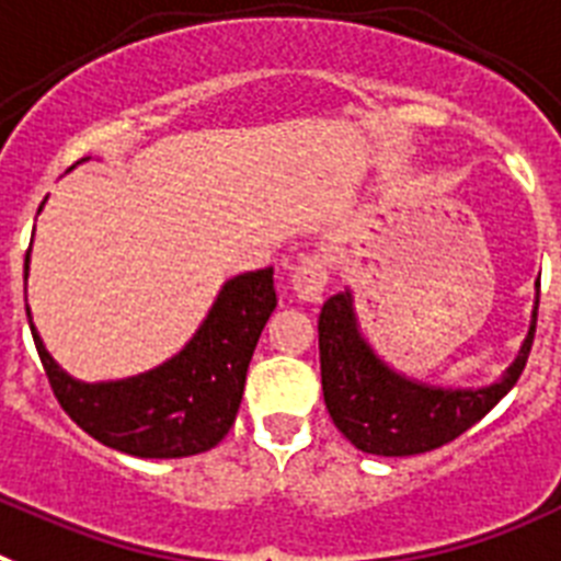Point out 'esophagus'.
Segmentation results:
<instances>
[{"label": "esophagus", "mask_w": 561, "mask_h": 561, "mask_svg": "<svg viewBox=\"0 0 561 561\" xmlns=\"http://www.w3.org/2000/svg\"><path fill=\"white\" fill-rule=\"evenodd\" d=\"M330 265L324 256H308L294 267L290 274V285H294L296 296L301 301H321L324 290H328Z\"/></svg>", "instance_id": "34e87169"}]
</instances>
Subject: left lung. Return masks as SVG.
Masks as SVG:
<instances>
[{
  "mask_svg": "<svg viewBox=\"0 0 561 561\" xmlns=\"http://www.w3.org/2000/svg\"><path fill=\"white\" fill-rule=\"evenodd\" d=\"M537 308L523 350L500 381L483 389H440L389 369L358 333L350 290L330 296L319 316L321 389L330 417L367 455L409 457L446 446L489 415L519 381L537 333Z\"/></svg>",
  "mask_w": 561,
  "mask_h": 561,
  "instance_id": "8db88e82",
  "label": "left lung"
}]
</instances>
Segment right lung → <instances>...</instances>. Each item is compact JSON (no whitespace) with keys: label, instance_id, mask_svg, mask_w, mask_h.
Segmentation results:
<instances>
[{"label":"right lung","instance_id":"obj_1","mask_svg":"<svg viewBox=\"0 0 561 561\" xmlns=\"http://www.w3.org/2000/svg\"><path fill=\"white\" fill-rule=\"evenodd\" d=\"M24 256V279H27ZM276 308L274 267L233 276L194 339L135 378L76 381L58 367L31 321L38 358L67 415L99 443L135 457H188L214 449L240 412L248 364Z\"/></svg>","mask_w":561,"mask_h":561}]
</instances>
